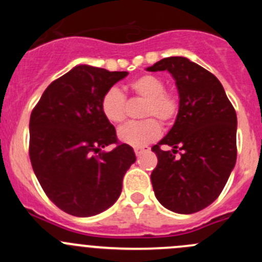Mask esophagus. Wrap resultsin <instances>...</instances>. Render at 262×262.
<instances>
[{
  "label": "esophagus",
  "instance_id": "esophagus-1",
  "mask_svg": "<svg viewBox=\"0 0 262 262\" xmlns=\"http://www.w3.org/2000/svg\"><path fill=\"white\" fill-rule=\"evenodd\" d=\"M149 151V147H147V145H144V147H135L134 148V152H135L136 156H140L142 154H144V152Z\"/></svg>",
  "mask_w": 262,
  "mask_h": 262
}]
</instances>
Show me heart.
Masks as SVG:
<instances>
[{
  "label": "heart",
  "mask_w": 262,
  "mask_h": 262,
  "mask_svg": "<svg viewBox=\"0 0 262 262\" xmlns=\"http://www.w3.org/2000/svg\"><path fill=\"white\" fill-rule=\"evenodd\" d=\"M128 90L136 98L145 99L142 117L147 119L131 122L119 129L118 138L133 147H144L161 135L163 123L176 119L180 111V98L165 90V81L156 75H142L129 81ZM101 111L113 124H120L127 117V98L118 88H110L101 98Z\"/></svg>",
  "instance_id": "heart-1"
}]
</instances>
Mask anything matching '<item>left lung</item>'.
Returning a JSON list of instances; mask_svg holds the SVG:
<instances>
[{"label":"left lung","mask_w":262,"mask_h":262,"mask_svg":"<svg viewBox=\"0 0 262 262\" xmlns=\"http://www.w3.org/2000/svg\"><path fill=\"white\" fill-rule=\"evenodd\" d=\"M147 69L168 71L180 94L174 124L152 147L155 195L170 211L198 212L219 196L235 166L236 111L221 81L186 57H165ZM163 145L172 149L164 151Z\"/></svg>","instance_id":"8db88e82"}]
</instances>
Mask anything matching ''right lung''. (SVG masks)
Returning a JSON list of instances; mask_svg holds the SVG:
<instances>
[{"instance_id":"add662e5","label":"right lung","mask_w":262,"mask_h":262,"mask_svg":"<svg viewBox=\"0 0 262 262\" xmlns=\"http://www.w3.org/2000/svg\"><path fill=\"white\" fill-rule=\"evenodd\" d=\"M127 72L77 66L52 81L30 117L29 155L41 189L60 210L92 216L115 203L135 154L103 117L101 98ZM116 147L110 152L102 148Z\"/></svg>"}]
</instances>
